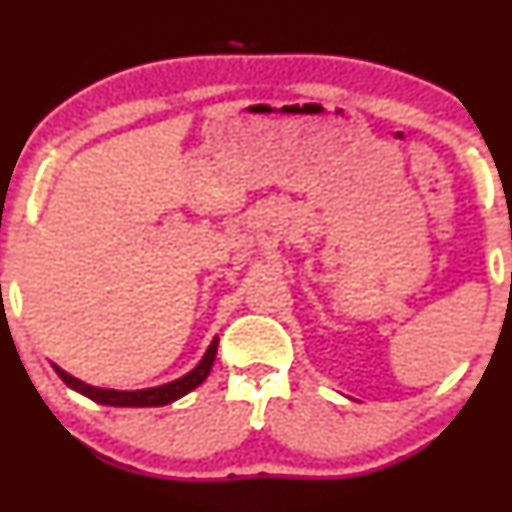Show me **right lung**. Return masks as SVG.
<instances>
[{"label": "right lung", "mask_w": 512, "mask_h": 512, "mask_svg": "<svg viewBox=\"0 0 512 512\" xmlns=\"http://www.w3.org/2000/svg\"><path fill=\"white\" fill-rule=\"evenodd\" d=\"M216 348H219V339L214 336V341L210 343V348H207L205 357L198 361V366L194 370H189L187 375H183L180 379L169 381V384H162L155 388H142V391H115V388H97V386L85 384V381L76 379L72 375H67V372L63 368H58L56 363H51V366H54L58 377L63 379L65 384L72 388V391L90 397L92 402H99L106 406H164V404L180 400V397L192 393L196 386L203 384L212 370Z\"/></svg>", "instance_id": "1"}]
</instances>
